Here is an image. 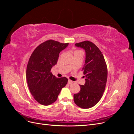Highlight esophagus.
<instances>
[{"label":"esophagus","mask_w":134,"mask_h":134,"mask_svg":"<svg viewBox=\"0 0 134 134\" xmlns=\"http://www.w3.org/2000/svg\"><path fill=\"white\" fill-rule=\"evenodd\" d=\"M73 83V82H72V80H68V83L69 84H71V83Z\"/></svg>","instance_id":"obj_1"}]
</instances>
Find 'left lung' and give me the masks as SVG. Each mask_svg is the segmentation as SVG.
<instances>
[{
	"label": "left lung",
	"instance_id": "left-lung-1",
	"mask_svg": "<svg viewBox=\"0 0 134 134\" xmlns=\"http://www.w3.org/2000/svg\"><path fill=\"white\" fill-rule=\"evenodd\" d=\"M75 45L86 51L82 69L86 83L84 86L80 85V90L74 94V100L80 108H91L99 102L104 91L107 79V65L102 52L92 42L85 41Z\"/></svg>",
	"mask_w": 134,
	"mask_h": 134
}]
</instances>
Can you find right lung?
Instances as JSON below:
<instances>
[{
    "instance_id": "obj_1",
    "label": "right lung",
    "mask_w": 134,
    "mask_h": 134,
    "mask_svg": "<svg viewBox=\"0 0 134 134\" xmlns=\"http://www.w3.org/2000/svg\"><path fill=\"white\" fill-rule=\"evenodd\" d=\"M68 44L47 40L35 48L28 61L26 70L28 88L35 100L44 106L55 102L68 83L65 77L57 78L50 71L57 63L60 52Z\"/></svg>"
}]
</instances>
